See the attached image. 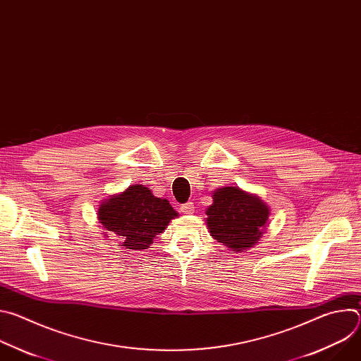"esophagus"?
Wrapping results in <instances>:
<instances>
[{"mask_svg": "<svg viewBox=\"0 0 361 361\" xmlns=\"http://www.w3.org/2000/svg\"><path fill=\"white\" fill-rule=\"evenodd\" d=\"M181 212H183L184 214H191V213H194V204H192V202H185V204H183V205H181Z\"/></svg>", "mask_w": 361, "mask_h": 361, "instance_id": "34e87169", "label": "esophagus"}]
</instances>
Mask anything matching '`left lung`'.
Here are the masks:
<instances>
[{
	"label": "left lung",
	"instance_id": "obj_1",
	"mask_svg": "<svg viewBox=\"0 0 361 361\" xmlns=\"http://www.w3.org/2000/svg\"><path fill=\"white\" fill-rule=\"evenodd\" d=\"M205 214L212 237L228 250L241 252L263 238L270 207L259 195L240 187H220L213 191V204Z\"/></svg>",
	"mask_w": 361,
	"mask_h": 361
}]
</instances>
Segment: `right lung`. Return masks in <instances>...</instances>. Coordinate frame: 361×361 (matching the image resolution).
<instances>
[{
  "label": "right lung",
  "instance_id": "right-lung-1",
  "mask_svg": "<svg viewBox=\"0 0 361 361\" xmlns=\"http://www.w3.org/2000/svg\"><path fill=\"white\" fill-rule=\"evenodd\" d=\"M97 217L104 233L117 237L118 245L144 250L167 228L173 219L178 217V213L169 200L156 197L142 184H133L102 200ZM109 234L104 235L109 237Z\"/></svg>",
  "mask_w": 361,
  "mask_h": 361
}]
</instances>
